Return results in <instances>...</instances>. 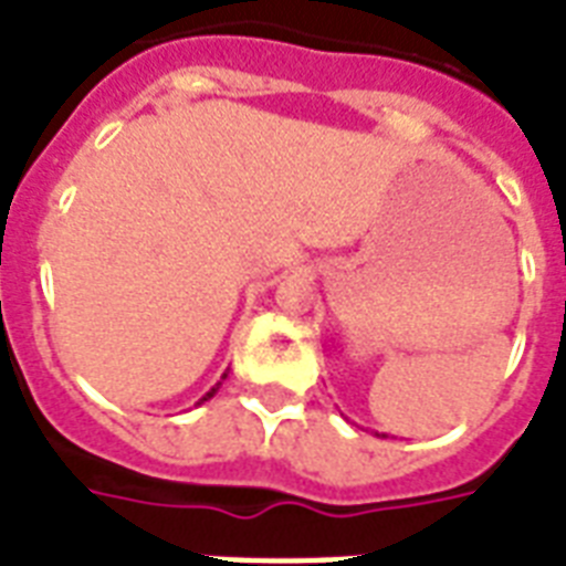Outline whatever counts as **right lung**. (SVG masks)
Segmentation results:
<instances>
[{"mask_svg": "<svg viewBox=\"0 0 566 566\" xmlns=\"http://www.w3.org/2000/svg\"><path fill=\"white\" fill-rule=\"evenodd\" d=\"M222 378H226V373H222ZM217 387H220V381H217ZM217 387H211V390H208V394L202 396V402H208V399H211V396L217 394Z\"/></svg>", "mask_w": 566, "mask_h": 566, "instance_id": "right-lung-1", "label": "right lung"}]
</instances>
